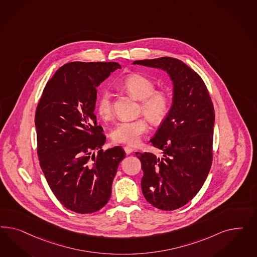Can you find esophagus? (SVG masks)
Wrapping results in <instances>:
<instances>
[{"label":"esophagus","instance_id":"obj_1","mask_svg":"<svg viewBox=\"0 0 257 257\" xmlns=\"http://www.w3.org/2000/svg\"><path fill=\"white\" fill-rule=\"evenodd\" d=\"M124 151L126 155H130V154H132L133 152H134V149L129 147V146H126V147H124Z\"/></svg>","mask_w":257,"mask_h":257}]
</instances>
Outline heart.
<instances>
[{
	"label": "heart",
	"mask_w": 257,
	"mask_h": 257,
	"mask_svg": "<svg viewBox=\"0 0 257 257\" xmlns=\"http://www.w3.org/2000/svg\"><path fill=\"white\" fill-rule=\"evenodd\" d=\"M122 87L136 99L140 100V111L153 123L161 122L168 115L170 97L163 91H155L156 86L148 78L140 74L129 75L122 82ZM97 112L103 119L111 117L112 102L108 91H103L100 95L97 102ZM147 130L148 124L144 118L122 120L112 129L111 139L116 143L136 145Z\"/></svg>",
	"instance_id": "heart-1"
}]
</instances>
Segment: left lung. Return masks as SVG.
<instances>
[{
    "mask_svg": "<svg viewBox=\"0 0 257 257\" xmlns=\"http://www.w3.org/2000/svg\"><path fill=\"white\" fill-rule=\"evenodd\" d=\"M133 64L166 71L173 85L171 109L150 140L162 156L136 155L147 202L161 210H175L193 199L210 171L214 106L201 76L179 59L160 57Z\"/></svg>",
    "mask_w": 257,
    "mask_h": 257,
    "instance_id": "1",
    "label": "left lung"
}]
</instances>
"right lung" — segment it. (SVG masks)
Listing matches in <instances>:
<instances>
[{"instance_id": "add662e5", "label": "right lung", "mask_w": 257, "mask_h": 257, "mask_svg": "<svg viewBox=\"0 0 257 257\" xmlns=\"http://www.w3.org/2000/svg\"><path fill=\"white\" fill-rule=\"evenodd\" d=\"M116 62H71L49 80L39 100L35 124L38 155L47 183L70 210L89 214L110 199L119 146L103 151L105 136L94 114L97 90Z\"/></svg>"}]
</instances>
